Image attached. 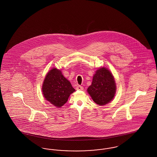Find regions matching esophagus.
I'll list each match as a JSON object with an SVG mask.
<instances>
[{"label":"esophagus","mask_w":157,"mask_h":157,"mask_svg":"<svg viewBox=\"0 0 157 157\" xmlns=\"http://www.w3.org/2000/svg\"><path fill=\"white\" fill-rule=\"evenodd\" d=\"M76 89L77 90H83V87L82 86H80V85H78L76 88Z\"/></svg>","instance_id":"1"}]
</instances>
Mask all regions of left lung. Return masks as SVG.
Here are the masks:
<instances>
[{
	"mask_svg": "<svg viewBox=\"0 0 157 157\" xmlns=\"http://www.w3.org/2000/svg\"><path fill=\"white\" fill-rule=\"evenodd\" d=\"M116 90V83L112 73L103 67L96 71L87 91L97 104L102 106L112 101Z\"/></svg>",
	"mask_w": 157,
	"mask_h": 157,
	"instance_id": "8db88e82",
	"label": "left lung"
}]
</instances>
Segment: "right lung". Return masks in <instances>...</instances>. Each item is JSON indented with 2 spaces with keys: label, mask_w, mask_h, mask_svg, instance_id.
Wrapping results in <instances>:
<instances>
[{
  "label": "right lung",
  "mask_w": 157,
  "mask_h": 157,
  "mask_svg": "<svg viewBox=\"0 0 157 157\" xmlns=\"http://www.w3.org/2000/svg\"><path fill=\"white\" fill-rule=\"evenodd\" d=\"M42 90L45 99L58 108L65 104L75 91L71 82L56 68H53L46 74Z\"/></svg>",
  "instance_id": "1"
}]
</instances>
